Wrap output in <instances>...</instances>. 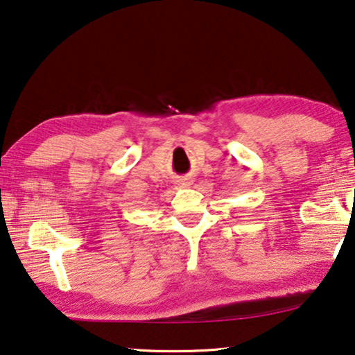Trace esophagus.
<instances>
[{"instance_id":"obj_1","label":"esophagus","mask_w":355,"mask_h":355,"mask_svg":"<svg viewBox=\"0 0 355 355\" xmlns=\"http://www.w3.org/2000/svg\"><path fill=\"white\" fill-rule=\"evenodd\" d=\"M178 184L182 186V188H188V186L192 184V178H189V177H182V178L178 180Z\"/></svg>"}]
</instances>
